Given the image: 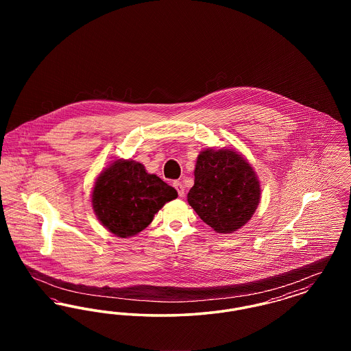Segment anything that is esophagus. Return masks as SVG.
<instances>
[{
  "instance_id": "1",
  "label": "esophagus",
  "mask_w": 351,
  "mask_h": 351,
  "mask_svg": "<svg viewBox=\"0 0 351 351\" xmlns=\"http://www.w3.org/2000/svg\"><path fill=\"white\" fill-rule=\"evenodd\" d=\"M173 186L176 188V191H178L179 196H180V197H183L184 195H185V189H184L183 183H182V182H175V183H173Z\"/></svg>"
}]
</instances>
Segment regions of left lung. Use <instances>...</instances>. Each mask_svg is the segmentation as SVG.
<instances>
[{
    "mask_svg": "<svg viewBox=\"0 0 351 351\" xmlns=\"http://www.w3.org/2000/svg\"><path fill=\"white\" fill-rule=\"evenodd\" d=\"M188 202L217 233H233L254 215L261 200L258 178L237 151L206 149L197 156Z\"/></svg>",
    "mask_w": 351,
    "mask_h": 351,
    "instance_id": "obj_1",
    "label": "left lung"
}]
</instances>
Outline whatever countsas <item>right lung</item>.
Segmentation results:
<instances>
[{
	"instance_id": "right-lung-1",
	"label": "right lung",
	"mask_w": 351,
	"mask_h": 351,
	"mask_svg": "<svg viewBox=\"0 0 351 351\" xmlns=\"http://www.w3.org/2000/svg\"><path fill=\"white\" fill-rule=\"evenodd\" d=\"M176 197V189L147 173L143 165L118 159L97 178L92 205L110 233L126 238L146 229L155 213Z\"/></svg>"
}]
</instances>
